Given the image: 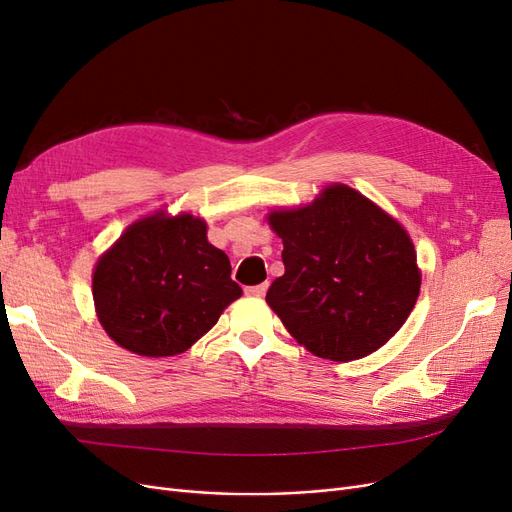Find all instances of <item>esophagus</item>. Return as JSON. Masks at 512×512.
<instances>
[{
    "mask_svg": "<svg viewBox=\"0 0 512 512\" xmlns=\"http://www.w3.org/2000/svg\"><path fill=\"white\" fill-rule=\"evenodd\" d=\"M267 288H269L267 282H265V284H258V286H247V288H245V294H247V297H265Z\"/></svg>",
    "mask_w": 512,
    "mask_h": 512,
    "instance_id": "1",
    "label": "esophagus"
}]
</instances>
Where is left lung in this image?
<instances>
[{"mask_svg": "<svg viewBox=\"0 0 512 512\" xmlns=\"http://www.w3.org/2000/svg\"><path fill=\"white\" fill-rule=\"evenodd\" d=\"M284 275L267 303L305 350L331 361L376 352L404 327L421 292L414 243L397 218L346 183L305 205L273 207Z\"/></svg>", "mask_w": 512, "mask_h": 512, "instance_id": "obj_1", "label": "left lung"}]
</instances>
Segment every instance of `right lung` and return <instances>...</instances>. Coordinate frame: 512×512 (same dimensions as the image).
I'll return each mask as SVG.
<instances>
[{
	"instance_id": "right-lung-1",
	"label": "right lung",
	"mask_w": 512,
	"mask_h": 512,
	"mask_svg": "<svg viewBox=\"0 0 512 512\" xmlns=\"http://www.w3.org/2000/svg\"><path fill=\"white\" fill-rule=\"evenodd\" d=\"M91 292L108 337L149 359L192 348L243 294L207 222L166 207L134 220L98 258Z\"/></svg>"
}]
</instances>
